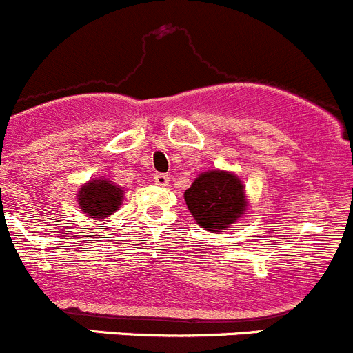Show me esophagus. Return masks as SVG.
<instances>
[{"label":"esophagus","mask_w":353,"mask_h":353,"mask_svg":"<svg viewBox=\"0 0 353 353\" xmlns=\"http://www.w3.org/2000/svg\"><path fill=\"white\" fill-rule=\"evenodd\" d=\"M154 181L159 187H166L170 183V176L166 173H154Z\"/></svg>","instance_id":"34e87169"}]
</instances>
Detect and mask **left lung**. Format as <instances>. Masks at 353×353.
Listing matches in <instances>:
<instances>
[{
    "label": "left lung",
    "mask_w": 353,
    "mask_h": 353,
    "mask_svg": "<svg viewBox=\"0 0 353 353\" xmlns=\"http://www.w3.org/2000/svg\"><path fill=\"white\" fill-rule=\"evenodd\" d=\"M183 197L192 218L209 233L232 228L247 214L249 205L243 181L225 170L201 173Z\"/></svg>",
    "instance_id": "left-lung-1"
}]
</instances>
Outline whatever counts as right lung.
<instances>
[{"mask_svg":"<svg viewBox=\"0 0 353 353\" xmlns=\"http://www.w3.org/2000/svg\"><path fill=\"white\" fill-rule=\"evenodd\" d=\"M125 190L108 178H92L77 192V204L83 214L96 219L110 218L123 202Z\"/></svg>","mask_w":353,"mask_h":353,"instance_id":"1","label":"right lung"}]
</instances>
